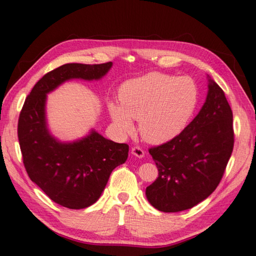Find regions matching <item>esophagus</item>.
I'll return each mask as SVG.
<instances>
[{"instance_id": "34e87169", "label": "esophagus", "mask_w": 256, "mask_h": 256, "mask_svg": "<svg viewBox=\"0 0 256 256\" xmlns=\"http://www.w3.org/2000/svg\"><path fill=\"white\" fill-rule=\"evenodd\" d=\"M132 155H134V156H136L138 158H144V151L143 150L140 148V146H134L132 148V151H131Z\"/></svg>"}]
</instances>
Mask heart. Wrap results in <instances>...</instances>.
I'll return each mask as SVG.
<instances>
[{
  "mask_svg": "<svg viewBox=\"0 0 256 256\" xmlns=\"http://www.w3.org/2000/svg\"><path fill=\"white\" fill-rule=\"evenodd\" d=\"M120 103L110 101L108 110L121 134L133 131L138 120L143 140L162 144L176 138L188 126L196 108L198 90L192 78L151 72L124 82L118 90Z\"/></svg>",
  "mask_w": 256,
  "mask_h": 256,
  "instance_id": "1",
  "label": "heart"
}]
</instances>
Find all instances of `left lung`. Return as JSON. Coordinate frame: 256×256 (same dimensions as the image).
<instances>
[{
  "instance_id": "8db88e82",
  "label": "left lung",
  "mask_w": 256,
  "mask_h": 256,
  "mask_svg": "<svg viewBox=\"0 0 256 256\" xmlns=\"http://www.w3.org/2000/svg\"><path fill=\"white\" fill-rule=\"evenodd\" d=\"M202 108L181 134L150 148L158 178L146 188L148 201L174 213L204 201L218 188L233 151V113L223 90L208 75Z\"/></svg>"
}]
</instances>
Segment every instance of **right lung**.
Segmentation results:
<instances>
[{"mask_svg":"<svg viewBox=\"0 0 256 256\" xmlns=\"http://www.w3.org/2000/svg\"><path fill=\"white\" fill-rule=\"evenodd\" d=\"M112 65L68 63L53 70L34 85L20 114L18 136L25 170L32 182L64 208L80 210L96 202L113 170L128 160V145L93 128L75 141H60L48 128V94L70 80H101Z\"/></svg>","mask_w":256,"mask_h":256,"instance_id":"1","label":"right lung"}]
</instances>
